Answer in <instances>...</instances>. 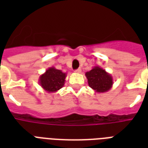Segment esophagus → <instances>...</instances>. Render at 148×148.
I'll return each instance as SVG.
<instances>
[{"instance_id":"1","label":"esophagus","mask_w":148,"mask_h":148,"mask_svg":"<svg viewBox=\"0 0 148 148\" xmlns=\"http://www.w3.org/2000/svg\"><path fill=\"white\" fill-rule=\"evenodd\" d=\"M74 72H75V73H77V74H79V73H81V68H78V69L75 70V71H74Z\"/></svg>"}]
</instances>
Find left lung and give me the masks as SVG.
<instances>
[{"label":"left lung","instance_id":"1","mask_svg":"<svg viewBox=\"0 0 148 148\" xmlns=\"http://www.w3.org/2000/svg\"><path fill=\"white\" fill-rule=\"evenodd\" d=\"M85 76L88 79V85L95 92H107L112 88L114 83L112 76L99 66H95L90 71L86 72Z\"/></svg>","mask_w":148,"mask_h":148}]
</instances>
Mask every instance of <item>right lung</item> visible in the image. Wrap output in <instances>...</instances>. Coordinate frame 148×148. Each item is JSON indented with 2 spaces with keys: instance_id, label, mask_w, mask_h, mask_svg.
<instances>
[{
  "instance_id": "right-lung-1",
  "label": "right lung",
  "mask_w": 148,
  "mask_h": 148,
  "mask_svg": "<svg viewBox=\"0 0 148 148\" xmlns=\"http://www.w3.org/2000/svg\"><path fill=\"white\" fill-rule=\"evenodd\" d=\"M66 77V73L51 67L39 77L38 82L45 91L55 93L64 87Z\"/></svg>"
}]
</instances>
